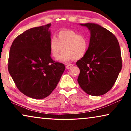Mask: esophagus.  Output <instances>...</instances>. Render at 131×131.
Listing matches in <instances>:
<instances>
[{"label":"esophagus","instance_id":"obj_1","mask_svg":"<svg viewBox=\"0 0 131 131\" xmlns=\"http://www.w3.org/2000/svg\"><path fill=\"white\" fill-rule=\"evenodd\" d=\"M73 66V64H68V65H66V68L67 69H70V68H72Z\"/></svg>","mask_w":131,"mask_h":131}]
</instances>
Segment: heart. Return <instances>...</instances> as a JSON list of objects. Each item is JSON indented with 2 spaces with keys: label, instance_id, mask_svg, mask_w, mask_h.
Returning a JSON list of instances; mask_svg holds the SVG:
<instances>
[{
  "label": "heart",
  "instance_id": "b5f03b06",
  "mask_svg": "<svg viewBox=\"0 0 131 131\" xmlns=\"http://www.w3.org/2000/svg\"><path fill=\"white\" fill-rule=\"evenodd\" d=\"M90 39L84 35H79L74 30H62L58 33L57 37H52L50 41V51L51 56L58 60L68 62L84 57L89 48Z\"/></svg>",
  "mask_w": 131,
  "mask_h": 131
}]
</instances>
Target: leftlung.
I'll return each instance as SVG.
<instances>
[{
	"mask_svg": "<svg viewBox=\"0 0 131 131\" xmlns=\"http://www.w3.org/2000/svg\"><path fill=\"white\" fill-rule=\"evenodd\" d=\"M90 31L89 48L78 60L77 81L84 92L100 96L113 87L122 68L119 44L109 30L94 23L80 24Z\"/></svg>",
	"mask_w": 131,
	"mask_h": 131,
	"instance_id": "left-lung-1",
	"label": "left lung"
}]
</instances>
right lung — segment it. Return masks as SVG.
Returning <instances> with one entry per match:
<instances>
[{
    "instance_id": "obj_1",
    "label": "right lung",
    "mask_w": 131,
    "mask_h": 131,
    "mask_svg": "<svg viewBox=\"0 0 131 131\" xmlns=\"http://www.w3.org/2000/svg\"><path fill=\"white\" fill-rule=\"evenodd\" d=\"M51 24L31 28L11 46L8 69L14 83L26 96L43 99L57 87L65 70L50 56Z\"/></svg>"
}]
</instances>
